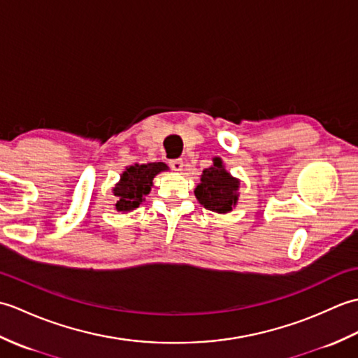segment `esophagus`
I'll return each mask as SVG.
<instances>
[{
  "mask_svg": "<svg viewBox=\"0 0 358 358\" xmlns=\"http://www.w3.org/2000/svg\"><path fill=\"white\" fill-rule=\"evenodd\" d=\"M169 166H171V169L172 171H175V172H180L181 169H183V159H172V162L169 163Z\"/></svg>",
  "mask_w": 358,
  "mask_h": 358,
  "instance_id": "1",
  "label": "esophagus"
}]
</instances>
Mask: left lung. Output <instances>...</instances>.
<instances>
[{
    "instance_id": "obj_1",
    "label": "left lung",
    "mask_w": 358,
    "mask_h": 358,
    "mask_svg": "<svg viewBox=\"0 0 358 358\" xmlns=\"http://www.w3.org/2000/svg\"><path fill=\"white\" fill-rule=\"evenodd\" d=\"M238 191L240 180L226 171L222 158L215 157L212 159V166L203 171L194 194L201 206L217 214H227L237 206Z\"/></svg>"
}]
</instances>
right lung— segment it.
Instances as JSON below:
<instances>
[{
    "mask_svg": "<svg viewBox=\"0 0 358 358\" xmlns=\"http://www.w3.org/2000/svg\"><path fill=\"white\" fill-rule=\"evenodd\" d=\"M164 171H167V166L162 162L127 166L112 189L113 195L117 196V203L113 204L115 210L127 214L138 208L144 201V196L150 192L155 175Z\"/></svg>",
    "mask_w": 358,
    "mask_h": 358,
    "instance_id": "1",
    "label": "right lung"
}]
</instances>
